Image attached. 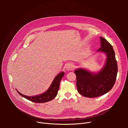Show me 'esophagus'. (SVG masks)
I'll return each instance as SVG.
<instances>
[{
  "label": "esophagus",
  "instance_id": "esophagus-1",
  "mask_svg": "<svg viewBox=\"0 0 128 128\" xmlns=\"http://www.w3.org/2000/svg\"><path fill=\"white\" fill-rule=\"evenodd\" d=\"M66 68L68 71L72 70H74V65H73L72 64L69 63V64H68L67 65V66L66 67Z\"/></svg>",
  "mask_w": 128,
  "mask_h": 128
}]
</instances>
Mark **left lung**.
<instances>
[{
  "mask_svg": "<svg viewBox=\"0 0 128 128\" xmlns=\"http://www.w3.org/2000/svg\"><path fill=\"white\" fill-rule=\"evenodd\" d=\"M100 39L101 47L97 52L106 54L104 66L97 72L82 68L74 71L78 92L86 97H97L108 93L114 86L116 78L118 64L113 47L105 38L100 37Z\"/></svg>",
  "mask_w": 128,
  "mask_h": 128,
  "instance_id": "left-lung-1",
  "label": "left lung"
}]
</instances>
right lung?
Returning <instances> with one entry per match:
<instances>
[{"label": "right lung", "instance_id": "obj_1", "mask_svg": "<svg viewBox=\"0 0 128 128\" xmlns=\"http://www.w3.org/2000/svg\"><path fill=\"white\" fill-rule=\"evenodd\" d=\"M64 75V72L62 71L54 78L52 80V83L50 86L49 88L45 92L41 94L40 95L33 96H28L20 93L16 89L17 92L19 93L21 96L26 98V99L32 101L35 103H44L50 101L52 100L55 97L57 94L59 88L60 83L61 80L63 78Z\"/></svg>", "mask_w": 128, "mask_h": 128}]
</instances>
